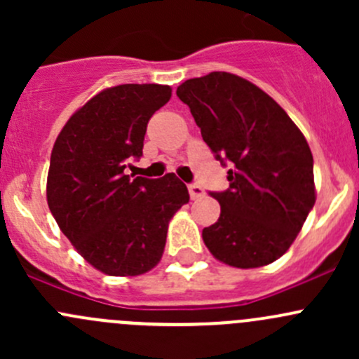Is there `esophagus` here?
Here are the masks:
<instances>
[{"mask_svg": "<svg viewBox=\"0 0 359 359\" xmlns=\"http://www.w3.org/2000/svg\"><path fill=\"white\" fill-rule=\"evenodd\" d=\"M187 189H189L191 200H198V198H201L203 194H205V191H203L198 184H189V187H187Z\"/></svg>", "mask_w": 359, "mask_h": 359, "instance_id": "1", "label": "esophagus"}]
</instances>
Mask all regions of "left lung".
Wrapping results in <instances>:
<instances>
[{
    "label": "left lung",
    "mask_w": 359,
    "mask_h": 359,
    "mask_svg": "<svg viewBox=\"0 0 359 359\" xmlns=\"http://www.w3.org/2000/svg\"><path fill=\"white\" fill-rule=\"evenodd\" d=\"M201 137L224 166L229 187L210 193L220 217L203 241L220 262L241 269L280 259L302 229L316 201L313 154L283 107L247 79L210 72L184 81Z\"/></svg>",
    "instance_id": "left-lung-1"
}]
</instances>
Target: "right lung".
Masks as SVG:
<instances>
[{
	"instance_id": "obj_1",
	"label": "right lung",
	"mask_w": 359,
	"mask_h": 359,
	"mask_svg": "<svg viewBox=\"0 0 359 359\" xmlns=\"http://www.w3.org/2000/svg\"><path fill=\"white\" fill-rule=\"evenodd\" d=\"M172 97L166 85H118L90 99L64 125L50 158L46 200L79 255L109 276H139L159 262L186 184L130 177L151 116Z\"/></svg>"
}]
</instances>
